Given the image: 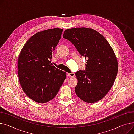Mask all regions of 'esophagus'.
Wrapping results in <instances>:
<instances>
[{"mask_svg": "<svg viewBox=\"0 0 134 134\" xmlns=\"http://www.w3.org/2000/svg\"><path fill=\"white\" fill-rule=\"evenodd\" d=\"M67 75L68 76H71V77H73V76H75V74L73 73H67Z\"/></svg>", "mask_w": 134, "mask_h": 134, "instance_id": "esophagus-1", "label": "esophagus"}]
</instances>
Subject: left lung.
<instances>
[{
	"label": "left lung",
	"mask_w": 134,
	"mask_h": 134,
	"mask_svg": "<svg viewBox=\"0 0 134 134\" xmlns=\"http://www.w3.org/2000/svg\"><path fill=\"white\" fill-rule=\"evenodd\" d=\"M63 37L72 43L87 61L85 70L75 74L78 81L75 88L77 96L90 103L101 100L117 74L118 62L113 49L102 35L91 28L67 29Z\"/></svg>",
	"instance_id": "1"
}]
</instances>
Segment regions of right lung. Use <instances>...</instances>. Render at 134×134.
Listing matches in <instances>:
<instances>
[{"mask_svg": "<svg viewBox=\"0 0 134 134\" xmlns=\"http://www.w3.org/2000/svg\"><path fill=\"white\" fill-rule=\"evenodd\" d=\"M63 30L54 28L34 35L27 41L18 60V75L22 88L30 99L43 103L53 98L66 73L52 66V55Z\"/></svg>", "mask_w": 134, "mask_h": 134, "instance_id": "1", "label": "right lung"}]
</instances>
